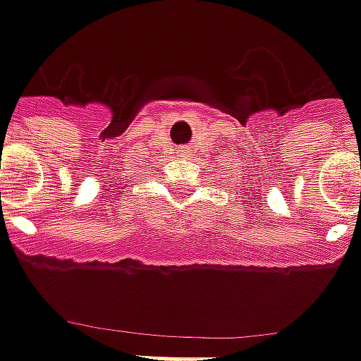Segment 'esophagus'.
I'll return each instance as SVG.
<instances>
[{
    "label": "esophagus",
    "mask_w": 361,
    "mask_h": 361,
    "mask_svg": "<svg viewBox=\"0 0 361 361\" xmlns=\"http://www.w3.org/2000/svg\"><path fill=\"white\" fill-rule=\"evenodd\" d=\"M180 154H183V156H185V154H188V149H180Z\"/></svg>",
    "instance_id": "obj_1"
}]
</instances>
